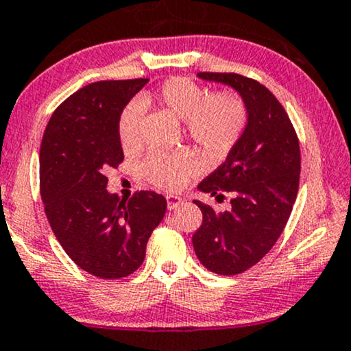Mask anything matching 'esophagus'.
I'll return each instance as SVG.
<instances>
[{
    "instance_id": "34e87169",
    "label": "esophagus",
    "mask_w": 351,
    "mask_h": 351,
    "mask_svg": "<svg viewBox=\"0 0 351 351\" xmlns=\"http://www.w3.org/2000/svg\"><path fill=\"white\" fill-rule=\"evenodd\" d=\"M166 200H167V208L169 210H174V208H177V206L182 205V203H184V198L179 197V195H167Z\"/></svg>"
}]
</instances>
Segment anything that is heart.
<instances>
[{"mask_svg":"<svg viewBox=\"0 0 351 351\" xmlns=\"http://www.w3.org/2000/svg\"><path fill=\"white\" fill-rule=\"evenodd\" d=\"M145 104L184 120L189 140L208 158H221L231 151L247 123V109L234 93L210 94L190 77L174 76L143 96ZM143 106L133 101L123 107L119 119V136L125 151L140 145ZM197 162L189 154L153 153L143 164V174L156 187L177 190L185 184Z\"/></svg>","mask_w":351,"mask_h":351,"instance_id":"heart-1","label":"heart"}]
</instances>
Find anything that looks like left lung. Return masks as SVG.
<instances>
[{
    "instance_id": "1",
    "label": "left lung",
    "mask_w": 351,
    "mask_h": 351,
    "mask_svg": "<svg viewBox=\"0 0 351 351\" xmlns=\"http://www.w3.org/2000/svg\"><path fill=\"white\" fill-rule=\"evenodd\" d=\"M200 80L231 86L247 109V125L226 161L198 184V190L223 198L231 210H202V226L192 237L202 265L218 275H237L261 262L275 245L295 205L301 151L283 106L258 81L236 73H198Z\"/></svg>"
}]
</instances>
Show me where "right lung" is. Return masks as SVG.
I'll return each instance as SVG.
<instances>
[{
  "label": "right lung",
  "mask_w": 351,
  "mask_h": 351,
  "mask_svg": "<svg viewBox=\"0 0 351 351\" xmlns=\"http://www.w3.org/2000/svg\"><path fill=\"white\" fill-rule=\"evenodd\" d=\"M149 80L84 86L53 112L40 145V195L51 231L77 267L99 278L132 275L166 215L159 193L130 200L107 192V172L123 161L119 119Z\"/></svg>",
  "instance_id": "1"
}]
</instances>
